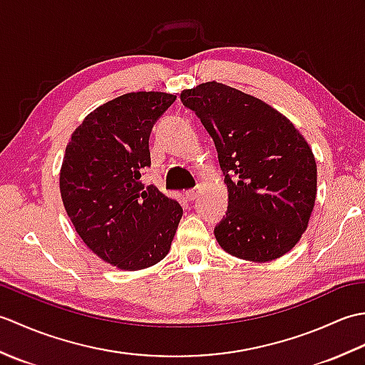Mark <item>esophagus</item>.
<instances>
[{
    "instance_id": "1",
    "label": "esophagus",
    "mask_w": 365,
    "mask_h": 365,
    "mask_svg": "<svg viewBox=\"0 0 365 365\" xmlns=\"http://www.w3.org/2000/svg\"><path fill=\"white\" fill-rule=\"evenodd\" d=\"M185 196H187L188 200H195L199 196V188H192L190 191L185 192Z\"/></svg>"
}]
</instances>
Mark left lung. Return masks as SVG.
Masks as SVG:
<instances>
[{"instance_id":"8db88e82","label":"left lung","mask_w":365,"mask_h":365,"mask_svg":"<svg viewBox=\"0 0 365 365\" xmlns=\"http://www.w3.org/2000/svg\"><path fill=\"white\" fill-rule=\"evenodd\" d=\"M182 103L213 138L229 207L215 227L230 255L269 262L307 229L317 197V163L293 123L263 100L208 81L185 89Z\"/></svg>"}]
</instances>
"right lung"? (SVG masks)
<instances>
[{
	"instance_id": "obj_1",
	"label": "right lung",
	"mask_w": 365,
	"mask_h": 365,
	"mask_svg": "<svg viewBox=\"0 0 365 365\" xmlns=\"http://www.w3.org/2000/svg\"><path fill=\"white\" fill-rule=\"evenodd\" d=\"M166 92H130L84 118L66 147L61 197L76 234L119 269L149 268L166 257L183 208L141 183L149 138L175 102Z\"/></svg>"
}]
</instances>
